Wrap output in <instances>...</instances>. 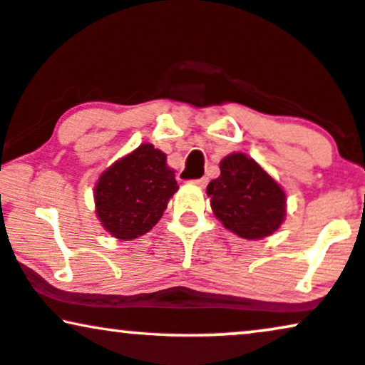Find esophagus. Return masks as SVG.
Segmentation results:
<instances>
[{"instance_id":"obj_1","label":"esophagus","mask_w":365,"mask_h":365,"mask_svg":"<svg viewBox=\"0 0 365 365\" xmlns=\"http://www.w3.org/2000/svg\"><path fill=\"white\" fill-rule=\"evenodd\" d=\"M193 183H197V185L200 187V188H205V187H207V183H209V178H207V177H202V178L195 180V182H193Z\"/></svg>"}]
</instances>
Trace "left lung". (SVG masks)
I'll return each instance as SVG.
<instances>
[{
	"label": "left lung",
	"instance_id": "1",
	"mask_svg": "<svg viewBox=\"0 0 365 365\" xmlns=\"http://www.w3.org/2000/svg\"><path fill=\"white\" fill-rule=\"evenodd\" d=\"M220 177L207 185L214 215L239 237L262 239L279 229L286 195L273 177L244 153L220 161Z\"/></svg>",
	"mask_w": 365,
	"mask_h": 365
}]
</instances>
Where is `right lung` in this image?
Instances as JSON below:
<instances>
[{
	"mask_svg": "<svg viewBox=\"0 0 365 365\" xmlns=\"http://www.w3.org/2000/svg\"><path fill=\"white\" fill-rule=\"evenodd\" d=\"M178 190L167 155L145 143L101 175L96 214L110 236L131 241L153 229Z\"/></svg>",
	"mask_w": 365,
	"mask_h": 365,
	"instance_id": "add662e5",
	"label": "right lung"
}]
</instances>
